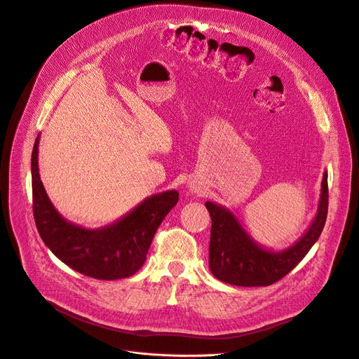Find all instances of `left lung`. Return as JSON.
Here are the masks:
<instances>
[{
	"mask_svg": "<svg viewBox=\"0 0 359 359\" xmlns=\"http://www.w3.org/2000/svg\"><path fill=\"white\" fill-rule=\"evenodd\" d=\"M205 206L212 219V274L224 283L243 287L270 285L289 274L320 236L327 215V172L323 173L320 199L312 224L293 245L283 251H273L255 243L228 208L213 202H206Z\"/></svg>",
	"mask_w": 359,
	"mask_h": 359,
	"instance_id": "8db88e82",
	"label": "left lung"
}]
</instances>
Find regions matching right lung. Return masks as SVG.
<instances>
[{"mask_svg":"<svg viewBox=\"0 0 359 359\" xmlns=\"http://www.w3.org/2000/svg\"><path fill=\"white\" fill-rule=\"evenodd\" d=\"M39 140L32 153L33 213L43 243L75 271L98 280L135 274L144 264L153 236L179 201L177 190L146 198L123 218L97 229L66 221L47 196L39 175Z\"/></svg>","mask_w":359,"mask_h":359,"instance_id":"add662e5","label":"right lung"}]
</instances>
